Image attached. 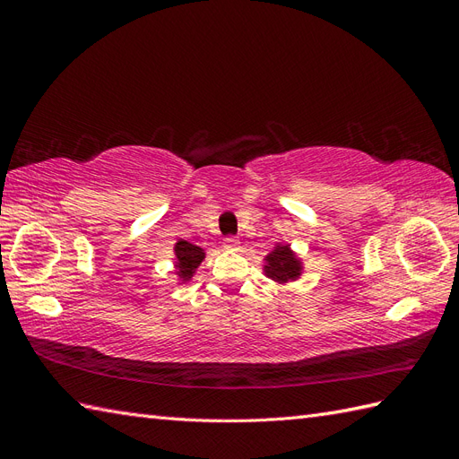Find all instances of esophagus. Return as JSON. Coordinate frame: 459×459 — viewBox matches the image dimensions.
Here are the masks:
<instances>
[{
    "label": "esophagus",
    "mask_w": 459,
    "mask_h": 459,
    "mask_svg": "<svg viewBox=\"0 0 459 459\" xmlns=\"http://www.w3.org/2000/svg\"><path fill=\"white\" fill-rule=\"evenodd\" d=\"M221 245H224V248H228V251H238V248H239V239L238 238H226Z\"/></svg>",
    "instance_id": "esophagus-1"
}]
</instances>
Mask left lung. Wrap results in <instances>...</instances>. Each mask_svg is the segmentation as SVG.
Returning a JSON list of instances; mask_svg holds the SVG:
<instances>
[{
	"mask_svg": "<svg viewBox=\"0 0 459 459\" xmlns=\"http://www.w3.org/2000/svg\"><path fill=\"white\" fill-rule=\"evenodd\" d=\"M266 275L272 277L277 283H287L289 280H295L300 275V262L293 256L289 247L277 245L273 251L266 256Z\"/></svg>",
	"mask_w": 459,
	"mask_h": 459,
	"instance_id": "1",
	"label": "left lung"
}]
</instances>
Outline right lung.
<instances>
[{
	"mask_svg": "<svg viewBox=\"0 0 459 459\" xmlns=\"http://www.w3.org/2000/svg\"><path fill=\"white\" fill-rule=\"evenodd\" d=\"M176 266H178V275L182 277L184 281H187L189 277L195 273V268L201 264V260L204 258L203 248H199L197 245H191L187 241H178L176 243Z\"/></svg>",
	"mask_w": 459,
	"mask_h": 459,
	"instance_id": "add662e5",
	"label": "right lung"
}]
</instances>
